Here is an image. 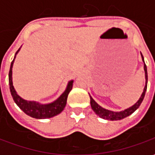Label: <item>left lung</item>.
I'll return each instance as SVG.
<instances>
[{
	"instance_id": "left-lung-1",
	"label": "left lung",
	"mask_w": 155,
	"mask_h": 155,
	"mask_svg": "<svg viewBox=\"0 0 155 155\" xmlns=\"http://www.w3.org/2000/svg\"><path fill=\"white\" fill-rule=\"evenodd\" d=\"M141 57H142V61L143 62V70H144V74H145V85L143 88V91L142 94L140 95L139 101H137L136 103L133 104L132 106L127 108L125 110L121 111H112L110 110H106L102 106H101L100 104H98L93 98L91 97V94H90V98H91V105L92 110H94L95 114H97L98 116H100L102 119L107 120H120L124 119V118H126L127 116H129L131 114H133L134 111L136 110L138 108L140 107V105L142 103L144 95H145V92L147 90V83H148V73H147V66L145 63H144V60H143V54H141Z\"/></svg>"
}]
</instances>
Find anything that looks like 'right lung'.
<instances>
[{"label": "right lung", "mask_w": 155, "mask_h": 155, "mask_svg": "<svg viewBox=\"0 0 155 155\" xmlns=\"http://www.w3.org/2000/svg\"><path fill=\"white\" fill-rule=\"evenodd\" d=\"M16 51L14 59L12 61L10 67V71H9V85H10V91L11 94L15 101V103L18 107L25 114H26L29 116L35 118V119H48L54 117L57 114H61L62 111L64 110V107L66 105V101H67V97L69 93L71 92L73 87V83L74 80H71L68 82L67 85L64 91L59 97L51 103L48 104H41L38 101H26L25 99L21 98L15 90V87L13 85V81H12V68H13V64L16 57V54L21 50Z\"/></svg>", "instance_id": "1"}]
</instances>
